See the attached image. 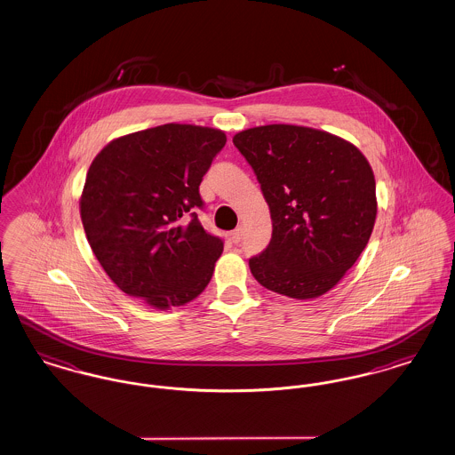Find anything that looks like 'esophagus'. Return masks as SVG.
<instances>
[{
	"label": "esophagus",
	"mask_w": 455,
	"mask_h": 455,
	"mask_svg": "<svg viewBox=\"0 0 455 455\" xmlns=\"http://www.w3.org/2000/svg\"><path fill=\"white\" fill-rule=\"evenodd\" d=\"M240 238H242V228H235V230L230 234V240H232L234 243H238Z\"/></svg>",
	"instance_id": "obj_1"
}]
</instances>
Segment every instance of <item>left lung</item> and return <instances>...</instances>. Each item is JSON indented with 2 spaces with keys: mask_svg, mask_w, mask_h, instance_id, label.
Masks as SVG:
<instances>
[{
  "mask_svg": "<svg viewBox=\"0 0 455 455\" xmlns=\"http://www.w3.org/2000/svg\"><path fill=\"white\" fill-rule=\"evenodd\" d=\"M234 145L258 175L273 237L249 259L264 288L317 299L360 258L377 217L375 177L353 143L293 124L240 131Z\"/></svg>",
  "mask_w": 455,
  "mask_h": 455,
  "instance_id": "left-lung-1",
  "label": "left lung"
}]
</instances>
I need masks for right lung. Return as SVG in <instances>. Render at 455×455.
Returning <instances> with one entry per match:
<instances>
[{
    "mask_svg": "<svg viewBox=\"0 0 455 455\" xmlns=\"http://www.w3.org/2000/svg\"><path fill=\"white\" fill-rule=\"evenodd\" d=\"M225 143L221 130L169 123L119 136L93 158L80 217L119 290L167 310L208 286L223 242L195 210L203 206V175Z\"/></svg>",
    "mask_w": 455,
    "mask_h": 455,
    "instance_id": "right-lung-1",
    "label": "right lung"
}]
</instances>
